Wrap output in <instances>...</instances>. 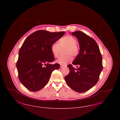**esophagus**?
<instances>
[{"label":"esophagus","instance_id":"obj_1","mask_svg":"<svg viewBox=\"0 0 120 120\" xmlns=\"http://www.w3.org/2000/svg\"><path fill=\"white\" fill-rule=\"evenodd\" d=\"M64 67H65V66H64V65H60V68H63Z\"/></svg>","mask_w":120,"mask_h":120}]
</instances>
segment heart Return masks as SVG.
<instances>
[{
    "mask_svg": "<svg viewBox=\"0 0 120 120\" xmlns=\"http://www.w3.org/2000/svg\"><path fill=\"white\" fill-rule=\"evenodd\" d=\"M64 49V54L66 55L59 57L56 60V63L62 65H66L72 61L71 55L76 57L80 53V46L76 39L70 35L63 37L59 40V43L54 42L51 46L52 53L55 57H58L62 49Z\"/></svg>",
    "mask_w": 120,
    "mask_h": 120,
    "instance_id": "obj_1",
    "label": "heart"
}]
</instances>
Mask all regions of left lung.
Segmentation results:
<instances>
[{"instance_id": "8db88e82", "label": "left lung", "mask_w": 120, "mask_h": 120, "mask_svg": "<svg viewBox=\"0 0 120 120\" xmlns=\"http://www.w3.org/2000/svg\"><path fill=\"white\" fill-rule=\"evenodd\" d=\"M80 45L79 55L68 66L70 72L64 78L69 86L75 91L83 93L96 84L103 70L102 56L96 42L82 31L72 32Z\"/></svg>"}]
</instances>
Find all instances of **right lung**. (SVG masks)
I'll use <instances>...</instances> for the list:
<instances>
[{"mask_svg": "<svg viewBox=\"0 0 120 120\" xmlns=\"http://www.w3.org/2000/svg\"><path fill=\"white\" fill-rule=\"evenodd\" d=\"M65 32L39 30L24 41L19 51L16 66L19 79L29 90H40L48 83L52 72L59 68V64H50L54 61L51 46Z\"/></svg>", "mask_w": 120, "mask_h": 120, "instance_id": "right-lung-1", "label": "right lung"}]
</instances>
